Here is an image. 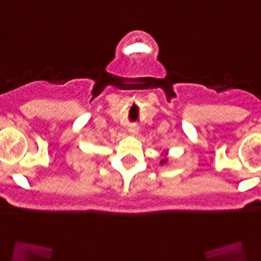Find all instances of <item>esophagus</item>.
Here are the masks:
<instances>
[{
    "label": "esophagus",
    "mask_w": 261,
    "mask_h": 261,
    "mask_svg": "<svg viewBox=\"0 0 261 261\" xmlns=\"http://www.w3.org/2000/svg\"><path fill=\"white\" fill-rule=\"evenodd\" d=\"M128 133L131 134V135H138L139 134V130H140V128H139V126L136 125V123H130V125H128Z\"/></svg>",
    "instance_id": "esophagus-1"
}]
</instances>
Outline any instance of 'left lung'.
Returning <instances> with one entry per match:
<instances>
[{"instance_id": "obj_1", "label": "left lung", "mask_w": 261, "mask_h": 261, "mask_svg": "<svg viewBox=\"0 0 261 261\" xmlns=\"http://www.w3.org/2000/svg\"><path fill=\"white\" fill-rule=\"evenodd\" d=\"M168 162V159H167V158H163V159H162V162H160V164H165V163H167Z\"/></svg>"}]
</instances>
